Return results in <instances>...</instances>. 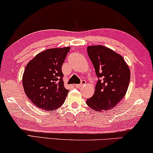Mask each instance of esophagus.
I'll return each instance as SVG.
<instances>
[{
  "label": "esophagus",
  "instance_id": "esophagus-1",
  "mask_svg": "<svg viewBox=\"0 0 153 153\" xmlns=\"http://www.w3.org/2000/svg\"><path fill=\"white\" fill-rule=\"evenodd\" d=\"M86 83V82H85V80H82V81H81V83L80 84H78V85H75V87H76V88H81V87H82L83 85H84Z\"/></svg>",
  "mask_w": 153,
  "mask_h": 153
}]
</instances>
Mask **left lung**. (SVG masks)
Segmentation results:
<instances>
[{"label": "left lung", "instance_id": "1", "mask_svg": "<svg viewBox=\"0 0 153 153\" xmlns=\"http://www.w3.org/2000/svg\"><path fill=\"white\" fill-rule=\"evenodd\" d=\"M87 51L98 78L93 96L86 103L94 111L111 109L128 90L131 72L123 58L102 45L90 46Z\"/></svg>", "mask_w": 153, "mask_h": 153}]
</instances>
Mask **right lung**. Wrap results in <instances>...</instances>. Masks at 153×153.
Listing matches in <instances>:
<instances>
[{"label":"right lung","mask_w":153,"mask_h":153,"mask_svg":"<svg viewBox=\"0 0 153 153\" xmlns=\"http://www.w3.org/2000/svg\"><path fill=\"white\" fill-rule=\"evenodd\" d=\"M71 47L49 49L27 63L22 76L25 92L39 109H57L64 103L68 90L64 88L61 68Z\"/></svg>","instance_id":"1"}]
</instances>
